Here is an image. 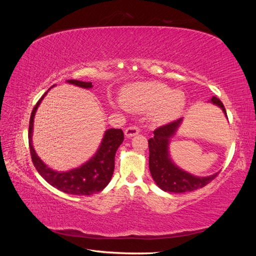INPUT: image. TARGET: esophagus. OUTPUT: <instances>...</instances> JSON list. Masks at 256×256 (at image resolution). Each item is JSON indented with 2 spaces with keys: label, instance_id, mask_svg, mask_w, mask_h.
Instances as JSON below:
<instances>
[{
  "label": "esophagus",
  "instance_id": "esophagus-1",
  "mask_svg": "<svg viewBox=\"0 0 256 256\" xmlns=\"http://www.w3.org/2000/svg\"><path fill=\"white\" fill-rule=\"evenodd\" d=\"M138 132H140V130H138V128L136 126H130V127L126 128L125 136L127 138H132V136H136Z\"/></svg>",
  "mask_w": 256,
  "mask_h": 256
}]
</instances>
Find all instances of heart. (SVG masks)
Masks as SVG:
<instances>
[{
    "mask_svg": "<svg viewBox=\"0 0 256 256\" xmlns=\"http://www.w3.org/2000/svg\"><path fill=\"white\" fill-rule=\"evenodd\" d=\"M121 99H110L109 104L114 110L130 109L146 112L152 111L154 122L166 124L176 120L186 106V97L168 85L159 82L134 84L122 92Z\"/></svg>",
    "mask_w": 256,
    "mask_h": 256,
    "instance_id": "1",
    "label": "heart"
}]
</instances>
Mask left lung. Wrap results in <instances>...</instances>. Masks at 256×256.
<instances>
[{
  "label": "left lung",
  "instance_id": "1",
  "mask_svg": "<svg viewBox=\"0 0 256 256\" xmlns=\"http://www.w3.org/2000/svg\"><path fill=\"white\" fill-rule=\"evenodd\" d=\"M208 102L219 106L228 118L226 108L216 97H212ZM184 118L170 122L154 131V138L148 140L150 147V171L154 182L166 192L182 193L193 191L210 182L219 174L216 172L209 176H194L177 166L170 154L171 138L182 126Z\"/></svg>",
  "mask_w": 256,
  "mask_h": 256
}]
</instances>
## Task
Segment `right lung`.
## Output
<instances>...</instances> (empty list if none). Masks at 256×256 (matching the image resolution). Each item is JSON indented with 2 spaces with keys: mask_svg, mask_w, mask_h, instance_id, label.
I'll return each mask as SVG.
<instances>
[{
  "mask_svg": "<svg viewBox=\"0 0 256 256\" xmlns=\"http://www.w3.org/2000/svg\"><path fill=\"white\" fill-rule=\"evenodd\" d=\"M69 84H74L76 86L82 88H92V82H83L78 80H67ZM54 86V85H53ZM52 86V88H53ZM49 88V90H51ZM47 90L44 95L38 100L30 114V127H28V144L32 161L38 171L46 180L52 187L63 191L68 194L74 196H92L94 193L104 190L108 184L110 182L114 172V158L116 150L124 141V132L122 129L110 128L104 131V138L100 143L97 152L94 156L90 157L86 162H84L78 168L69 170V171H56L48 166L44 162L38 157L33 146V129H34V118L36 111L44 96L47 95Z\"/></svg>",
  "mask_w": 256,
  "mask_h": 256,
  "instance_id": "obj_1",
  "label": "right lung"
}]
</instances>
